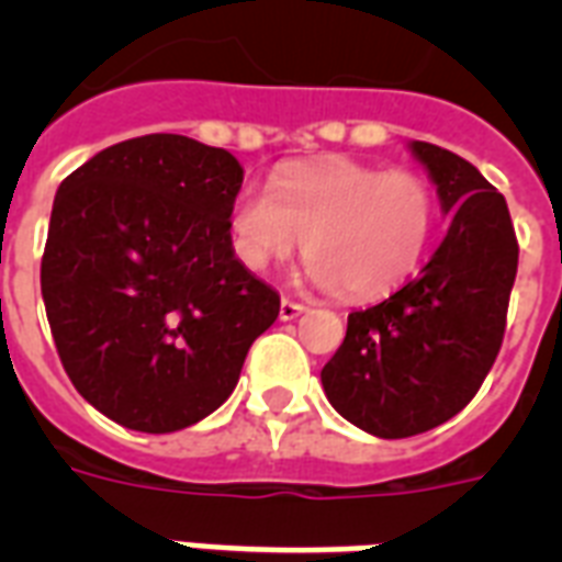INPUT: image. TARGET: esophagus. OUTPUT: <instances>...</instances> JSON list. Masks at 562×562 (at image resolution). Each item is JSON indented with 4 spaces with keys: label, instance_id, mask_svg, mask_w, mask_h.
Segmentation results:
<instances>
[{
    "label": "esophagus",
    "instance_id": "obj_1",
    "mask_svg": "<svg viewBox=\"0 0 562 562\" xmlns=\"http://www.w3.org/2000/svg\"><path fill=\"white\" fill-rule=\"evenodd\" d=\"M303 312H306V306H303V303H297V300L282 297V303H280V321H294V317L303 315Z\"/></svg>",
    "mask_w": 562,
    "mask_h": 562
}]
</instances>
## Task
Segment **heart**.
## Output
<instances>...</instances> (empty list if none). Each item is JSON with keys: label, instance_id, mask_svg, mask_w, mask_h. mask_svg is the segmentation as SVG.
<instances>
[{"label": "heart", "instance_id": "obj_1", "mask_svg": "<svg viewBox=\"0 0 562 562\" xmlns=\"http://www.w3.org/2000/svg\"><path fill=\"white\" fill-rule=\"evenodd\" d=\"M437 224L435 187L408 169L326 157L280 171L271 192L241 189L229 236L250 271L285 262L303 241L312 280L368 300L417 271Z\"/></svg>", "mask_w": 562, "mask_h": 562}]
</instances>
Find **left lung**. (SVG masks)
I'll return each instance as SVG.
<instances>
[{
    "label": "left lung",
    "mask_w": 562,
    "mask_h": 562,
    "mask_svg": "<svg viewBox=\"0 0 562 562\" xmlns=\"http://www.w3.org/2000/svg\"><path fill=\"white\" fill-rule=\"evenodd\" d=\"M411 154L452 224L419 277L347 317V338L321 370L333 408L384 440L423 435L479 393L519 265L507 203L484 175L440 145L411 143Z\"/></svg>",
    "instance_id": "8db88e82"
}]
</instances>
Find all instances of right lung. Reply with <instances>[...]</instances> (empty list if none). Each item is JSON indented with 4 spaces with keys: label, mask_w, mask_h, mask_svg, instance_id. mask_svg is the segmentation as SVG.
Segmentation results:
<instances>
[{
    "label": "right lung",
    "mask_w": 562,
    "mask_h": 562,
    "mask_svg": "<svg viewBox=\"0 0 562 562\" xmlns=\"http://www.w3.org/2000/svg\"><path fill=\"white\" fill-rule=\"evenodd\" d=\"M241 180L224 148L148 134L57 189L40 265L48 326L75 391L119 426H194L280 315V294L233 250Z\"/></svg>",
    "instance_id": "obj_1"
}]
</instances>
